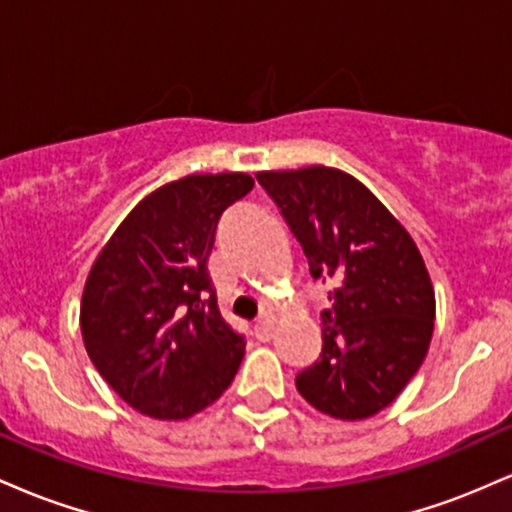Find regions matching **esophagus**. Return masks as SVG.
<instances>
[{
  "label": "esophagus",
  "mask_w": 512,
  "mask_h": 512,
  "mask_svg": "<svg viewBox=\"0 0 512 512\" xmlns=\"http://www.w3.org/2000/svg\"><path fill=\"white\" fill-rule=\"evenodd\" d=\"M274 334V322L272 320H260L255 325V337L260 339V342H269Z\"/></svg>",
  "instance_id": "34e87169"
}]
</instances>
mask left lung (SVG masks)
Returning <instances> with one entry per match:
<instances>
[{
	"mask_svg": "<svg viewBox=\"0 0 512 512\" xmlns=\"http://www.w3.org/2000/svg\"><path fill=\"white\" fill-rule=\"evenodd\" d=\"M308 257L313 279H330L322 351L296 375L317 411L363 421L383 411L424 363L436 293L414 238L354 175L305 166L260 170Z\"/></svg>",
	"mask_w": 512,
	"mask_h": 512,
	"instance_id": "1",
	"label": "left lung"
}]
</instances>
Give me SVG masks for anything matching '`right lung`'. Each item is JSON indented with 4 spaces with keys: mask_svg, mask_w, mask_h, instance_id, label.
I'll return each instance as SVG.
<instances>
[{
    "mask_svg": "<svg viewBox=\"0 0 512 512\" xmlns=\"http://www.w3.org/2000/svg\"><path fill=\"white\" fill-rule=\"evenodd\" d=\"M248 173H192L146 195L98 252L81 337L103 380L139 414L185 421L236 378L245 339L219 313L207 260Z\"/></svg>",
    "mask_w": 512,
    "mask_h": 512,
    "instance_id": "1",
    "label": "right lung"
}]
</instances>
